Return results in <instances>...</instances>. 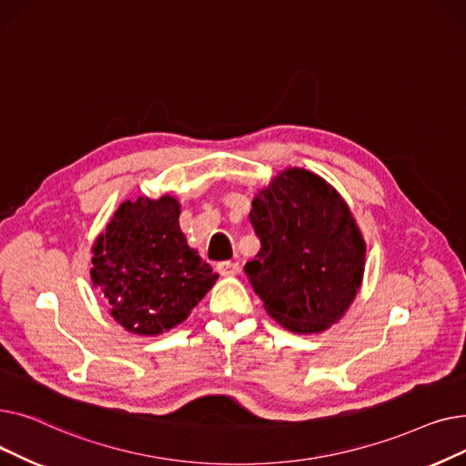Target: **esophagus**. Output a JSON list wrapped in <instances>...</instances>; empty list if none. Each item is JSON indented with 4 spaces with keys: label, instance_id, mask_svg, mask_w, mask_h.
<instances>
[{
    "label": "esophagus",
    "instance_id": "34e87169",
    "mask_svg": "<svg viewBox=\"0 0 466 466\" xmlns=\"http://www.w3.org/2000/svg\"><path fill=\"white\" fill-rule=\"evenodd\" d=\"M217 270H218L220 276H227V278L238 276L239 274V264L232 262V260H223V262L217 264Z\"/></svg>",
    "mask_w": 466,
    "mask_h": 466
}]
</instances>
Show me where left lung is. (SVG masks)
<instances>
[{"instance_id":"1","label":"left lung","mask_w":466,"mask_h":466,"mask_svg":"<svg viewBox=\"0 0 466 466\" xmlns=\"http://www.w3.org/2000/svg\"><path fill=\"white\" fill-rule=\"evenodd\" d=\"M249 213L260 251L246 274L266 311L290 332H323L362 283L366 243L338 190L304 167H287L258 190Z\"/></svg>"}]
</instances>
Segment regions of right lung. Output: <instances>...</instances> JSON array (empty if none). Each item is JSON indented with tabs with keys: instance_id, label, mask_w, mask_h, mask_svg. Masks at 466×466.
I'll return each mask as SVG.
<instances>
[{
	"instance_id": "1",
	"label": "right lung",
	"mask_w": 466,
	"mask_h": 466,
	"mask_svg": "<svg viewBox=\"0 0 466 466\" xmlns=\"http://www.w3.org/2000/svg\"><path fill=\"white\" fill-rule=\"evenodd\" d=\"M179 213L174 196H139L118 206L94 243L92 283L128 332L157 336L183 323L218 278L188 248Z\"/></svg>"
}]
</instances>
